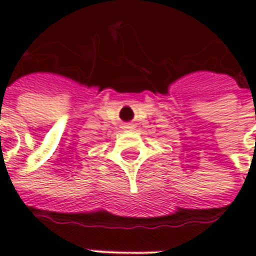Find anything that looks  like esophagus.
Returning a JSON list of instances; mask_svg holds the SVG:
<instances>
[{"mask_svg":"<svg viewBox=\"0 0 256 256\" xmlns=\"http://www.w3.org/2000/svg\"><path fill=\"white\" fill-rule=\"evenodd\" d=\"M123 130L132 132V130H134V124L133 123H124V124H123Z\"/></svg>","mask_w":256,"mask_h":256,"instance_id":"1","label":"esophagus"}]
</instances>
